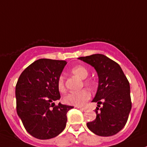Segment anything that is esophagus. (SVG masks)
I'll return each instance as SVG.
<instances>
[{
    "instance_id": "1",
    "label": "esophagus",
    "mask_w": 147,
    "mask_h": 147,
    "mask_svg": "<svg viewBox=\"0 0 147 147\" xmlns=\"http://www.w3.org/2000/svg\"><path fill=\"white\" fill-rule=\"evenodd\" d=\"M77 108H78L79 109H80L81 111H85L86 109L84 107H77Z\"/></svg>"
}]
</instances>
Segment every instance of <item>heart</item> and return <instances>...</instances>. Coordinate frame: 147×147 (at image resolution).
I'll use <instances>...</instances> for the list:
<instances>
[{
  "instance_id": "b5f03b06",
  "label": "heart",
  "mask_w": 147,
  "mask_h": 147,
  "mask_svg": "<svg viewBox=\"0 0 147 147\" xmlns=\"http://www.w3.org/2000/svg\"><path fill=\"white\" fill-rule=\"evenodd\" d=\"M72 72L76 76L79 77L81 79H85L88 75V71L87 68L82 65H78L72 69ZM87 84L91 85V81H87ZM57 87L59 91L64 92L65 91V85L64 78L63 76H60L57 81ZM91 97V94L90 91L87 90H82L79 92H72L69 93L64 97V102L67 105H74L77 107L83 106Z\"/></svg>"
}]
</instances>
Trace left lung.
<instances>
[{
	"label": "left lung",
	"instance_id": "1",
	"mask_svg": "<svg viewBox=\"0 0 147 147\" xmlns=\"http://www.w3.org/2000/svg\"><path fill=\"white\" fill-rule=\"evenodd\" d=\"M78 59L94 67L99 78L97 91L92 102H97V117L87 123L89 129L101 137H110L125 126L131 109L130 86L121 67L102 54Z\"/></svg>",
	"mask_w": 147,
	"mask_h": 147
}]
</instances>
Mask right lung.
Here are the masks:
<instances>
[{"label": "right lung", "instance_id": "1", "mask_svg": "<svg viewBox=\"0 0 147 147\" xmlns=\"http://www.w3.org/2000/svg\"><path fill=\"white\" fill-rule=\"evenodd\" d=\"M67 62L39 59L23 70L16 86V109L26 131L39 139L55 137L64 130L73 107L55 105L60 100L57 81Z\"/></svg>", "mask_w": 147, "mask_h": 147}]
</instances>
